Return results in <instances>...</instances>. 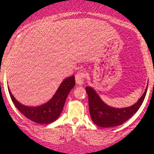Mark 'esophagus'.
I'll return each mask as SVG.
<instances>
[{
  "label": "esophagus",
  "mask_w": 154,
  "mask_h": 154,
  "mask_svg": "<svg viewBox=\"0 0 154 154\" xmlns=\"http://www.w3.org/2000/svg\"><path fill=\"white\" fill-rule=\"evenodd\" d=\"M85 79V75L84 72H79L75 75L76 83L79 85H82L84 84Z\"/></svg>",
  "instance_id": "esophagus-1"
}]
</instances>
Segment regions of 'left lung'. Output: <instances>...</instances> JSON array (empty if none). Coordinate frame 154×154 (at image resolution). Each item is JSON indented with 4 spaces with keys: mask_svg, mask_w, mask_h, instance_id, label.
<instances>
[{
    "mask_svg": "<svg viewBox=\"0 0 154 154\" xmlns=\"http://www.w3.org/2000/svg\"><path fill=\"white\" fill-rule=\"evenodd\" d=\"M147 89L148 86L142 96L134 105L130 107L116 109L106 105L93 88L86 87L92 121L101 128H112L122 125L131 118L140 109L146 97Z\"/></svg>",
    "mask_w": 154,
    "mask_h": 154,
    "instance_id": "1",
    "label": "left lung"
}]
</instances>
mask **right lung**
Masks as SVG:
<instances>
[{"label": "right lung", "mask_w": 154, "mask_h": 154, "mask_svg": "<svg viewBox=\"0 0 154 154\" xmlns=\"http://www.w3.org/2000/svg\"><path fill=\"white\" fill-rule=\"evenodd\" d=\"M75 85V76L67 77L49 101L37 107L22 105L15 99L9 89L8 91L14 104L23 115L38 124H50L59 117L68 94Z\"/></svg>", "instance_id": "right-lung-1"}]
</instances>
